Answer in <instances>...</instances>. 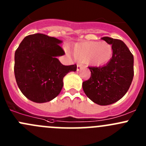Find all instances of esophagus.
I'll list each match as a JSON object with an SVG mask.
<instances>
[{
	"mask_svg": "<svg viewBox=\"0 0 146 146\" xmlns=\"http://www.w3.org/2000/svg\"><path fill=\"white\" fill-rule=\"evenodd\" d=\"M84 68H85V67H84V66H82V65H81V64L78 65V66H77V70L78 71V70H81V69Z\"/></svg>",
	"mask_w": 146,
	"mask_h": 146,
	"instance_id": "1",
	"label": "esophagus"
}]
</instances>
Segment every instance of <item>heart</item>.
Here are the masks:
<instances>
[{
    "label": "heart",
    "instance_id": "heart-1",
    "mask_svg": "<svg viewBox=\"0 0 146 146\" xmlns=\"http://www.w3.org/2000/svg\"><path fill=\"white\" fill-rule=\"evenodd\" d=\"M73 54L78 61L99 67L110 61L113 55V49L111 44L104 41L82 42L73 46Z\"/></svg>",
    "mask_w": 146,
    "mask_h": 146
}]
</instances>
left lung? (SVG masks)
I'll return each instance as SVG.
<instances>
[{
    "mask_svg": "<svg viewBox=\"0 0 146 146\" xmlns=\"http://www.w3.org/2000/svg\"><path fill=\"white\" fill-rule=\"evenodd\" d=\"M111 45L113 55L102 67H89L91 77L82 82L84 92L99 105H109L121 99L130 88L133 78V56L121 40L104 36Z\"/></svg>",
    "mask_w": 146,
    "mask_h": 146,
    "instance_id": "obj_1",
    "label": "left lung"
}]
</instances>
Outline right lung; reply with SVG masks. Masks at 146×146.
I'll list each match as a JSON object with an SVG mask.
<instances>
[{
    "instance_id": "right-lung-1",
    "label": "right lung",
    "mask_w": 146,
    "mask_h": 146,
    "mask_svg": "<svg viewBox=\"0 0 146 146\" xmlns=\"http://www.w3.org/2000/svg\"><path fill=\"white\" fill-rule=\"evenodd\" d=\"M62 41L44 34L24 38L15 53L14 72L18 88L29 100H52L62 90L63 79L77 66H64L57 58L65 54Z\"/></svg>"
}]
</instances>
